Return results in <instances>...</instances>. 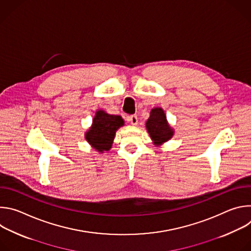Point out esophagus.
<instances>
[{
  "mask_svg": "<svg viewBox=\"0 0 251 251\" xmlns=\"http://www.w3.org/2000/svg\"><path fill=\"white\" fill-rule=\"evenodd\" d=\"M127 120L132 124V125H137L138 124V117L137 115H131L127 118Z\"/></svg>",
  "mask_w": 251,
  "mask_h": 251,
  "instance_id": "1",
  "label": "esophagus"
}]
</instances>
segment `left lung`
<instances>
[{
    "label": "left lung",
    "mask_w": 251,
    "mask_h": 251,
    "mask_svg": "<svg viewBox=\"0 0 251 251\" xmlns=\"http://www.w3.org/2000/svg\"><path fill=\"white\" fill-rule=\"evenodd\" d=\"M146 129L155 146H161L174 136V129L167 120L166 113L161 107H155L150 112V117L146 122Z\"/></svg>",
    "instance_id": "obj_1"
}]
</instances>
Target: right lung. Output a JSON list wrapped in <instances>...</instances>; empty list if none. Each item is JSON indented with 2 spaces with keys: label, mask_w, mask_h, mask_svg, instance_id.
Masks as SVG:
<instances>
[{
  "label": "right lung",
  "mask_w": 251,
  "mask_h": 251,
  "mask_svg": "<svg viewBox=\"0 0 251 251\" xmlns=\"http://www.w3.org/2000/svg\"><path fill=\"white\" fill-rule=\"evenodd\" d=\"M124 124L121 116L108 114L102 109H98L90 128L85 132V139L94 150L102 154L112 148L116 131Z\"/></svg>",
  "instance_id": "1"
}]
</instances>
